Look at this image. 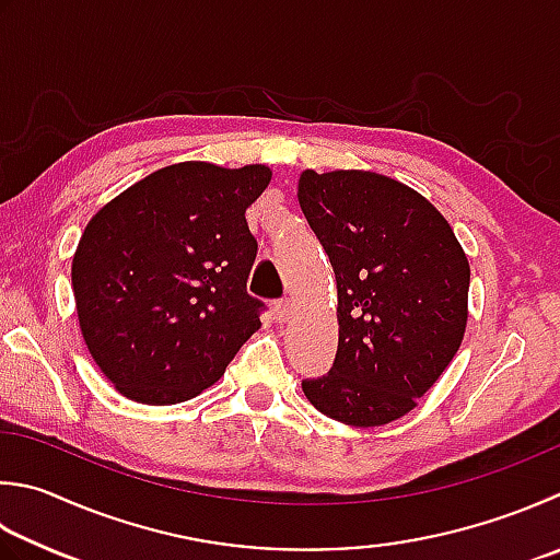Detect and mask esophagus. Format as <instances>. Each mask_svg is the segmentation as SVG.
I'll use <instances>...</instances> for the list:
<instances>
[{"label": "esophagus", "instance_id": "34e87169", "mask_svg": "<svg viewBox=\"0 0 560 560\" xmlns=\"http://www.w3.org/2000/svg\"><path fill=\"white\" fill-rule=\"evenodd\" d=\"M292 316V300L290 298H284V300H278L276 302V319L280 322V324H284Z\"/></svg>", "mask_w": 560, "mask_h": 560}]
</instances>
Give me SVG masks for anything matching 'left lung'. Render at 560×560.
Wrapping results in <instances>:
<instances>
[{
  "label": "left lung",
  "instance_id": "left-lung-1",
  "mask_svg": "<svg viewBox=\"0 0 560 560\" xmlns=\"http://www.w3.org/2000/svg\"><path fill=\"white\" fill-rule=\"evenodd\" d=\"M298 199L339 292L334 365L302 380L304 395L343 424H389L417 407L458 351L466 253L439 209L393 177L304 171Z\"/></svg>",
  "mask_w": 560,
  "mask_h": 560
}]
</instances>
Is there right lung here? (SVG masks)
<instances>
[{
  "label": "right lung",
  "mask_w": 560,
  "mask_h": 560,
  "mask_svg": "<svg viewBox=\"0 0 560 560\" xmlns=\"http://www.w3.org/2000/svg\"><path fill=\"white\" fill-rule=\"evenodd\" d=\"M270 175L266 165L175 163L90 219L72 292L82 339L124 397L192 399L258 331L266 304L246 292L258 253L246 209Z\"/></svg>",
  "instance_id": "add662e5"
}]
</instances>
